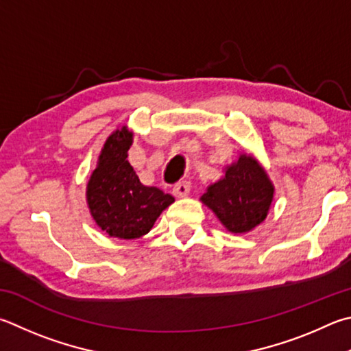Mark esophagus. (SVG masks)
Masks as SVG:
<instances>
[{"label": "esophagus", "instance_id": "esophagus-1", "mask_svg": "<svg viewBox=\"0 0 351 351\" xmlns=\"http://www.w3.org/2000/svg\"><path fill=\"white\" fill-rule=\"evenodd\" d=\"M190 192V182L189 181H180L173 186V195L178 197L187 196Z\"/></svg>", "mask_w": 351, "mask_h": 351}]
</instances>
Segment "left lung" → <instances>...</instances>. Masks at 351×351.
<instances>
[{"mask_svg": "<svg viewBox=\"0 0 351 351\" xmlns=\"http://www.w3.org/2000/svg\"><path fill=\"white\" fill-rule=\"evenodd\" d=\"M275 187L253 156L242 154L226 175L207 187L201 201L232 233H247L267 218Z\"/></svg>", "mask_w": 351, "mask_h": 351, "instance_id": "8db88e82", "label": "left lung"}]
</instances>
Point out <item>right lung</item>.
<instances>
[{
  "label": "right lung",
  "instance_id": "add662e5",
  "mask_svg": "<svg viewBox=\"0 0 351 351\" xmlns=\"http://www.w3.org/2000/svg\"><path fill=\"white\" fill-rule=\"evenodd\" d=\"M133 133L125 125L107 138L87 184V204L101 230L119 239L141 238L175 197L139 181L127 161Z\"/></svg>",
  "mask_w": 351,
  "mask_h": 351
}]
</instances>
